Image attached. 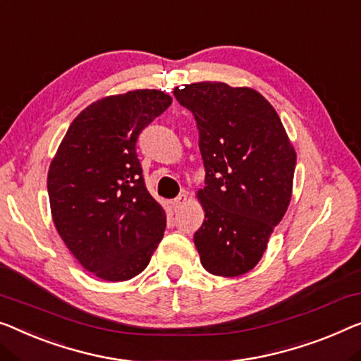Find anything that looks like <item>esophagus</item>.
Instances as JSON below:
<instances>
[{
  "label": "esophagus",
  "mask_w": 361,
  "mask_h": 361,
  "mask_svg": "<svg viewBox=\"0 0 361 361\" xmlns=\"http://www.w3.org/2000/svg\"><path fill=\"white\" fill-rule=\"evenodd\" d=\"M188 201V196L186 195H180L178 197H175L173 201H171V206H173L175 211H178V209H181L183 206H185Z\"/></svg>",
  "instance_id": "esophagus-1"
}]
</instances>
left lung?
I'll use <instances>...</instances> for the list:
<instances>
[{"label": "left lung", "mask_w": 361, "mask_h": 361, "mask_svg": "<svg viewBox=\"0 0 361 361\" xmlns=\"http://www.w3.org/2000/svg\"><path fill=\"white\" fill-rule=\"evenodd\" d=\"M173 94L192 111L206 186L195 233L202 267L220 277L250 272L287 212L297 152L274 106L251 87L195 82Z\"/></svg>", "instance_id": "obj_1"}]
</instances>
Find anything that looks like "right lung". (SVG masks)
Masks as SVG:
<instances>
[{
    "label": "right lung",
    "instance_id": "obj_1",
    "mask_svg": "<svg viewBox=\"0 0 361 361\" xmlns=\"http://www.w3.org/2000/svg\"><path fill=\"white\" fill-rule=\"evenodd\" d=\"M170 104L171 97L155 89L94 102L74 118L48 169L58 233L102 281L136 277L164 238L166 215L144 185L136 141Z\"/></svg>",
    "mask_w": 361,
    "mask_h": 361
}]
</instances>
